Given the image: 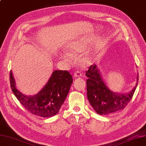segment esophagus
I'll list each match as a JSON object with an SVG mask.
<instances>
[{
	"mask_svg": "<svg viewBox=\"0 0 146 146\" xmlns=\"http://www.w3.org/2000/svg\"><path fill=\"white\" fill-rule=\"evenodd\" d=\"M74 76L76 77V78H80V77L82 76V74L80 72L78 71H76L74 73Z\"/></svg>",
	"mask_w": 146,
	"mask_h": 146,
	"instance_id": "1",
	"label": "esophagus"
}]
</instances>
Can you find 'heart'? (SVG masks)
I'll use <instances>...</instances> for the list:
<instances>
[{
    "mask_svg": "<svg viewBox=\"0 0 146 146\" xmlns=\"http://www.w3.org/2000/svg\"><path fill=\"white\" fill-rule=\"evenodd\" d=\"M86 49V43L83 40L75 41L68 44L66 47L68 52H64L60 56L61 58L64 61L70 63L73 60V56L83 52ZM90 61V57L88 56H85L82 58L83 63H88Z\"/></svg>",
    "mask_w": 146,
    "mask_h": 146,
    "instance_id": "heart-1",
    "label": "heart"
}]
</instances>
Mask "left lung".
Instances as JSON below:
<instances>
[{
  "mask_svg": "<svg viewBox=\"0 0 146 146\" xmlns=\"http://www.w3.org/2000/svg\"><path fill=\"white\" fill-rule=\"evenodd\" d=\"M87 97L96 112L100 115H109L124 108L132 98L138 83L131 91L124 94L115 93L108 88L104 82L100 70L96 64L91 65L86 71Z\"/></svg>",
  "mask_w": 146,
  "mask_h": 146,
  "instance_id": "left-lung-1",
  "label": "left lung"
}]
</instances>
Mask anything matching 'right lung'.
<instances>
[{
	"instance_id": "obj_1",
	"label": "right lung",
	"mask_w": 146,
	"mask_h": 146,
	"mask_svg": "<svg viewBox=\"0 0 146 146\" xmlns=\"http://www.w3.org/2000/svg\"><path fill=\"white\" fill-rule=\"evenodd\" d=\"M10 83L14 95L29 112L41 117H51L58 113L64 103L73 78L68 71L55 70L41 91L30 96L25 95L17 88L12 71Z\"/></svg>"
}]
</instances>
